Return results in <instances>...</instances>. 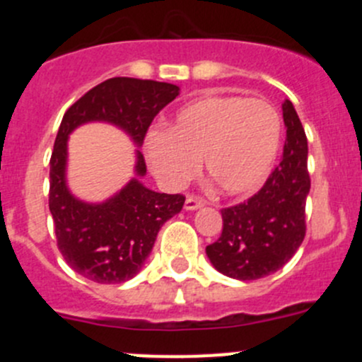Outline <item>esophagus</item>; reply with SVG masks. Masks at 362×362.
I'll return each instance as SVG.
<instances>
[{"label": "esophagus", "mask_w": 362, "mask_h": 362, "mask_svg": "<svg viewBox=\"0 0 362 362\" xmlns=\"http://www.w3.org/2000/svg\"><path fill=\"white\" fill-rule=\"evenodd\" d=\"M202 206H204V202L202 198H196V196H187V199H185V204H184V208L187 211L199 210Z\"/></svg>", "instance_id": "34e87169"}]
</instances>
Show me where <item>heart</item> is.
I'll list each match as a JSON object with an SVG mask.
<instances>
[{
	"label": "heart",
	"instance_id": "1",
	"mask_svg": "<svg viewBox=\"0 0 362 362\" xmlns=\"http://www.w3.org/2000/svg\"><path fill=\"white\" fill-rule=\"evenodd\" d=\"M282 145V119L264 100L204 96L177 112L168 129L145 138V158L166 187L187 184L204 159L208 178L226 196L257 191Z\"/></svg>",
	"mask_w": 362,
	"mask_h": 362
}]
</instances>
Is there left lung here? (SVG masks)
<instances>
[{
    "mask_svg": "<svg viewBox=\"0 0 362 362\" xmlns=\"http://www.w3.org/2000/svg\"><path fill=\"white\" fill-rule=\"evenodd\" d=\"M282 113L287 127L282 160L257 194L221 211L222 235L206 247L211 266L229 279L272 275L293 257L305 238L308 141L289 100L282 103Z\"/></svg>",
    "mask_w": 362,
    "mask_h": 362,
    "instance_id": "1",
    "label": "left lung"
}]
</instances>
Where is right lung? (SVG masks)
<instances>
[{
	"label": "right lung",
	"mask_w": 362,
	"mask_h": 362,
	"mask_svg": "<svg viewBox=\"0 0 362 362\" xmlns=\"http://www.w3.org/2000/svg\"><path fill=\"white\" fill-rule=\"evenodd\" d=\"M180 87L156 80L115 76L83 94L61 120L50 158L49 208L57 247L69 268L96 284H122L140 273L159 229L180 214L185 198L144 185L147 166L134 151V177L103 202H86L69 191L68 140L76 127L103 122L119 127L141 147L148 126Z\"/></svg>",
	"instance_id": "obj_1"
}]
</instances>
